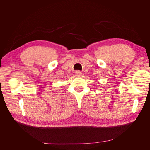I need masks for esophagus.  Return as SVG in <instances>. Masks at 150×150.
<instances>
[{"mask_svg":"<svg viewBox=\"0 0 150 150\" xmlns=\"http://www.w3.org/2000/svg\"><path fill=\"white\" fill-rule=\"evenodd\" d=\"M75 75L76 76H81V75H82V72H80V71H76Z\"/></svg>","mask_w":150,"mask_h":150,"instance_id":"obj_1","label":"esophagus"}]
</instances>
